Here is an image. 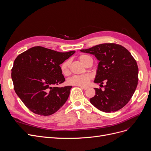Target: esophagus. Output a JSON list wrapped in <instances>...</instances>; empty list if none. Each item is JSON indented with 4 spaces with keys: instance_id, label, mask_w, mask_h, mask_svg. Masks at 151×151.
<instances>
[{
    "instance_id": "obj_1",
    "label": "esophagus",
    "mask_w": 151,
    "mask_h": 151,
    "mask_svg": "<svg viewBox=\"0 0 151 151\" xmlns=\"http://www.w3.org/2000/svg\"><path fill=\"white\" fill-rule=\"evenodd\" d=\"M82 89H83V90H87L88 88L87 87H80Z\"/></svg>"
}]
</instances>
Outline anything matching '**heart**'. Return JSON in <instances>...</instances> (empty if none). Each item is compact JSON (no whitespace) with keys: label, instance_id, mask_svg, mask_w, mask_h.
<instances>
[{"label":"heart","instance_id":"heart-1","mask_svg":"<svg viewBox=\"0 0 151 151\" xmlns=\"http://www.w3.org/2000/svg\"><path fill=\"white\" fill-rule=\"evenodd\" d=\"M90 58V57L88 55H82L79 56L80 61L83 64H85L87 63V60ZM70 61L69 60L64 61L61 65H60V69L63 74L64 75H68L69 73V68H70ZM91 76L90 74H85L82 75H78V76H74L69 78L67 81V83L69 85H73L76 86H79V87H84V86L87 85L89 83Z\"/></svg>","mask_w":151,"mask_h":151}]
</instances>
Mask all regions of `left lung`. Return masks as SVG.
Returning a JSON list of instances; mask_svg holds the SVG:
<instances>
[{"label":"left lung","instance_id":"1","mask_svg":"<svg viewBox=\"0 0 151 151\" xmlns=\"http://www.w3.org/2000/svg\"><path fill=\"white\" fill-rule=\"evenodd\" d=\"M81 52L94 55L99 61L94 82L103 84L104 90L95 88L90 103L105 112H116L130 101L138 82V67L128 50L116 44H102Z\"/></svg>","mask_w":151,"mask_h":151}]
</instances>
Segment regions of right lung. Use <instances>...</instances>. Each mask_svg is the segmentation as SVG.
<instances>
[{
    "label": "right lung",
    "instance_id": "right-lung-1",
    "mask_svg": "<svg viewBox=\"0 0 151 151\" xmlns=\"http://www.w3.org/2000/svg\"><path fill=\"white\" fill-rule=\"evenodd\" d=\"M74 53L58 52L37 46L17 57L12 69L14 90L31 111L47 116L66 103L72 86L56 85L65 81L60 65Z\"/></svg>",
    "mask_w": 151,
    "mask_h": 151
}]
</instances>
